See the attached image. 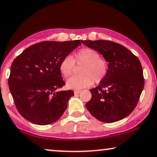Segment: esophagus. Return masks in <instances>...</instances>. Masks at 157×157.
<instances>
[{"label":"esophagus","mask_w":157,"mask_h":157,"mask_svg":"<svg viewBox=\"0 0 157 157\" xmlns=\"http://www.w3.org/2000/svg\"><path fill=\"white\" fill-rule=\"evenodd\" d=\"M81 92V90H74V94H75V95L79 94Z\"/></svg>","instance_id":"34e87169"}]
</instances>
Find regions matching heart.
<instances>
[{
    "label": "heart",
    "instance_id": "1",
    "mask_svg": "<svg viewBox=\"0 0 157 157\" xmlns=\"http://www.w3.org/2000/svg\"><path fill=\"white\" fill-rule=\"evenodd\" d=\"M78 66H83L81 75L72 76L67 82L68 88L81 89L92 86L94 81L100 83L105 78L108 71V64L101 58L98 52L90 48H83L74 54V58L68 55L61 61L59 70L65 78L71 76Z\"/></svg>",
    "mask_w": 157,
    "mask_h": 157
}]
</instances>
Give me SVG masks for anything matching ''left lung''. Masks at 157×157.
<instances>
[{"label": "left lung", "instance_id": "8db88e82", "mask_svg": "<svg viewBox=\"0 0 157 157\" xmlns=\"http://www.w3.org/2000/svg\"><path fill=\"white\" fill-rule=\"evenodd\" d=\"M101 54L108 63L105 78L90 89L91 99L86 104L93 116L111 123L123 119L137 105L144 85L139 59L125 47L108 40H81Z\"/></svg>", "mask_w": 157, "mask_h": 157}]
</instances>
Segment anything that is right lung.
<instances>
[{
	"label": "right lung",
	"instance_id": "add662e5",
	"mask_svg": "<svg viewBox=\"0 0 157 157\" xmlns=\"http://www.w3.org/2000/svg\"><path fill=\"white\" fill-rule=\"evenodd\" d=\"M80 40L44 41L32 45L15 59L8 86L20 114L34 124L56 122L74 95L58 90L65 85L59 70L61 61L81 45Z\"/></svg>",
	"mask_w": 157,
	"mask_h": 157
}]
</instances>
